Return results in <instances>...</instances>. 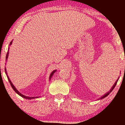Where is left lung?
<instances>
[{"instance_id":"8db88e82","label":"left lung","mask_w":125,"mask_h":125,"mask_svg":"<svg viewBox=\"0 0 125 125\" xmlns=\"http://www.w3.org/2000/svg\"><path fill=\"white\" fill-rule=\"evenodd\" d=\"M118 80H119V79H117V81H116V82H115V83L114 85H113V86H112V88H111V89H110V90H109V92H107V93H106V94H104V96H102L101 97H100V99H104V97H106V96H108V95H109V94H110V92H112V90H113V89H114V88H115V86H116V83H117V81H118Z\"/></svg>"}]
</instances>
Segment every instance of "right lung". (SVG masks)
Here are the masks:
<instances>
[{"label":"right lung","instance_id":"1","mask_svg":"<svg viewBox=\"0 0 125 125\" xmlns=\"http://www.w3.org/2000/svg\"><path fill=\"white\" fill-rule=\"evenodd\" d=\"M12 41L11 42H10V45H11V44H12ZM8 55H9V52L8 53H7V54H6V61H7V59H8ZM5 69V73H6V75H7V77H8V80H9V82H10V85H11V86H12V87L13 88V89L14 90H15V92L16 93V94H18L19 95V96H21L22 97H23V98H25V99H35V98H38V97H39L38 96H37V97H29V96H25V95H23V94H21V93H20L18 91V90L16 89V87L14 86V85L13 84H12V82L10 81V79L9 78V77H8V74H7V72H6V68ZM56 71V70H54V71H53L51 73V75H50V77H49V80L51 79L52 78V77L53 76V74H54V73H55V72Z\"/></svg>","mask_w":125,"mask_h":125}]
</instances>
